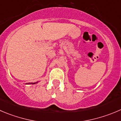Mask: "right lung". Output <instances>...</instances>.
Instances as JSON below:
<instances>
[{
  "label": "right lung",
  "mask_w": 121,
  "mask_h": 121,
  "mask_svg": "<svg viewBox=\"0 0 121 121\" xmlns=\"http://www.w3.org/2000/svg\"><path fill=\"white\" fill-rule=\"evenodd\" d=\"M38 83V81L36 82H29V83H26L25 84H35Z\"/></svg>",
  "instance_id": "right-lung-1"
}]
</instances>
